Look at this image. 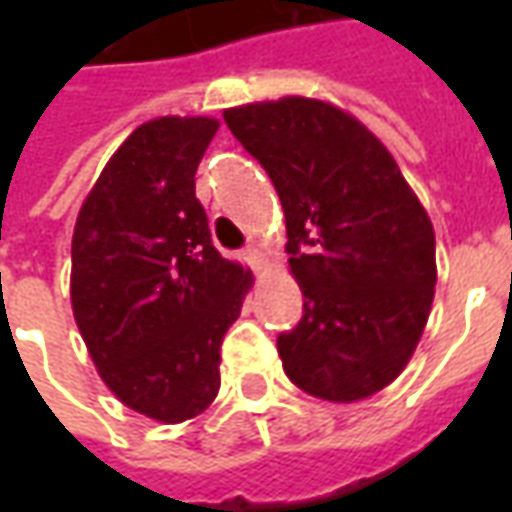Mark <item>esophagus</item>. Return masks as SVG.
I'll list each match as a JSON object with an SVG mask.
<instances>
[{
	"instance_id": "1",
	"label": "esophagus",
	"mask_w": 512,
	"mask_h": 512,
	"mask_svg": "<svg viewBox=\"0 0 512 512\" xmlns=\"http://www.w3.org/2000/svg\"><path fill=\"white\" fill-rule=\"evenodd\" d=\"M244 255H246V260L252 263V266L260 268V263H263V255H260V249H257V246H246Z\"/></svg>"
}]
</instances>
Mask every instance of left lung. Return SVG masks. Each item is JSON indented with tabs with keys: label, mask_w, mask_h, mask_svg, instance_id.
Masks as SVG:
<instances>
[{
	"label": "left lung",
	"mask_w": 512,
	"mask_h": 512,
	"mask_svg": "<svg viewBox=\"0 0 512 512\" xmlns=\"http://www.w3.org/2000/svg\"><path fill=\"white\" fill-rule=\"evenodd\" d=\"M285 211L304 293L277 337L293 384L354 403L392 384L417 348L436 288V235L392 153L343 109L290 95L224 109Z\"/></svg>",
	"instance_id": "1"
}]
</instances>
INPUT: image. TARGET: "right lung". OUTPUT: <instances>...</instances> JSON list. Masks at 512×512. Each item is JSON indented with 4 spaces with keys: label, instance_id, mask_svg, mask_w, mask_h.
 <instances>
[{
    "label": "right lung",
    "instance_id": "obj_1",
    "mask_svg": "<svg viewBox=\"0 0 512 512\" xmlns=\"http://www.w3.org/2000/svg\"><path fill=\"white\" fill-rule=\"evenodd\" d=\"M219 123L158 117L87 194L71 246L76 326L104 384L158 422L202 414L252 274L213 246L194 175Z\"/></svg>",
    "mask_w": 512,
    "mask_h": 512
}]
</instances>
